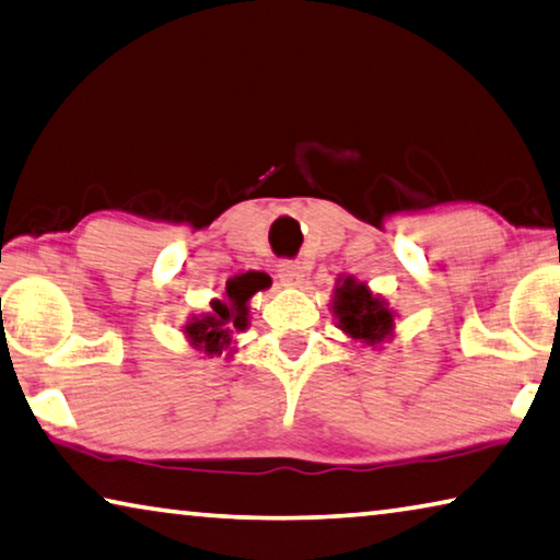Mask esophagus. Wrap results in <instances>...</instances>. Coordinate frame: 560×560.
Listing matches in <instances>:
<instances>
[{
	"label": "esophagus",
	"mask_w": 560,
	"mask_h": 560,
	"mask_svg": "<svg viewBox=\"0 0 560 560\" xmlns=\"http://www.w3.org/2000/svg\"><path fill=\"white\" fill-rule=\"evenodd\" d=\"M277 271H279V279L287 281V283H299L301 279L306 277V269H304V264H301V261H281Z\"/></svg>",
	"instance_id": "1"
}]
</instances>
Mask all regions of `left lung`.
Segmentation results:
<instances>
[{"label":"left lung","instance_id":"1","mask_svg":"<svg viewBox=\"0 0 560 560\" xmlns=\"http://www.w3.org/2000/svg\"><path fill=\"white\" fill-rule=\"evenodd\" d=\"M331 306L336 318H339V328L351 339L376 346L394 331V312L386 301L371 294L366 283L353 277L336 283Z\"/></svg>","mask_w":560,"mask_h":560}]
</instances>
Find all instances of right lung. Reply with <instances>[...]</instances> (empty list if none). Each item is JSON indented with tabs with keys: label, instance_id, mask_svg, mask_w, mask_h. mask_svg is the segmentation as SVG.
<instances>
[{
	"label": "right lung",
	"instance_id": "obj_1",
	"mask_svg": "<svg viewBox=\"0 0 560 560\" xmlns=\"http://www.w3.org/2000/svg\"><path fill=\"white\" fill-rule=\"evenodd\" d=\"M266 287H269V277L261 271H246L229 279L226 299H214L209 314L186 324V336H189L191 346H197L209 357H214V353L219 357L221 351L229 349L232 336L248 326V299Z\"/></svg>",
	"mask_w": 560,
	"mask_h": 560
}]
</instances>
